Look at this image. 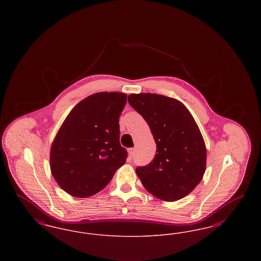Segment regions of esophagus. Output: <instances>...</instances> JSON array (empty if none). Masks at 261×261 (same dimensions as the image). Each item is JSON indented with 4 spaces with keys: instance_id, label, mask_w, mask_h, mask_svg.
<instances>
[{
    "instance_id": "34e87169",
    "label": "esophagus",
    "mask_w": 261,
    "mask_h": 261,
    "mask_svg": "<svg viewBox=\"0 0 261 261\" xmlns=\"http://www.w3.org/2000/svg\"><path fill=\"white\" fill-rule=\"evenodd\" d=\"M134 153H135V149H134V148L129 149V155H130L131 158H133V156H134Z\"/></svg>"
}]
</instances>
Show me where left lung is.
<instances>
[{"mask_svg":"<svg viewBox=\"0 0 261 261\" xmlns=\"http://www.w3.org/2000/svg\"><path fill=\"white\" fill-rule=\"evenodd\" d=\"M128 102L149 124L156 144L154 159L137 167L143 186L152 196L175 201L201 181L206 148L191 112L178 99L158 94H131Z\"/></svg>","mask_w":261,"mask_h":261,"instance_id":"8db88e82","label":"left lung"}]
</instances>
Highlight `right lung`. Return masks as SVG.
Returning <instances> with one entry per match:
<instances>
[{
    "instance_id": "obj_1",
    "label": "right lung",
    "mask_w": 261,
    "mask_h": 261,
    "mask_svg": "<svg viewBox=\"0 0 261 261\" xmlns=\"http://www.w3.org/2000/svg\"><path fill=\"white\" fill-rule=\"evenodd\" d=\"M127 96L100 92L78 102L50 147V171L64 192L91 197L111 182L127 158L119 142V116Z\"/></svg>"
}]
</instances>
